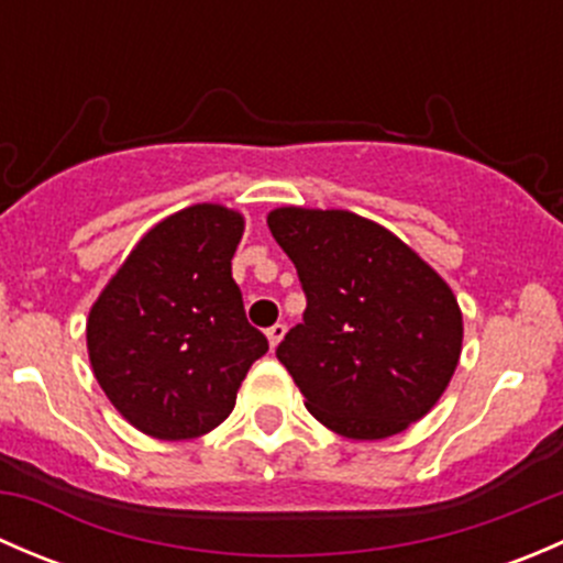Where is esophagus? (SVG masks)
Instances as JSON below:
<instances>
[{
	"label": "esophagus",
	"mask_w": 563,
	"mask_h": 563,
	"mask_svg": "<svg viewBox=\"0 0 563 563\" xmlns=\"http://www.w3.org/2000/svg\"><path fill=\"white\" fill-rule=\"evenodd\" d=\"M266 338H269V345L272 349H277V343H280L283 338H286V323H272L269 329H266Z\"/></svg>",
	"instance_id": "34e87169"
}]
</instances>
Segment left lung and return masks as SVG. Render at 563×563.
Instances as JSON below:
<instances>
[{"instance_id": "8db88e82", "label": "left lung", "mask_w": 563, "mask_h": 563, "mask_svg": "<svg viewBox=\"0 0 563 563\" xmlns=\"http://www.w3.org/2000/svg\"><path fill=\"white\" fill-rule=\"evenodd\" d=\"M308 308L277 360L321 424L356 441L402 433L435 406L463 343L452 288L391 231L343 209L266 218Z\"/></svg>"}]
</instances>
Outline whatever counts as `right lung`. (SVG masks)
<instances>
[{
	"instance_id": "add662e5",
	"label": "right lung",
	"mask_w": 563,
	"mask_h": 563,
	"mask_svg": "<svg viewBox=\"0 0 563 563\" xmlns=\"http://www.w3.org/2000/svg\"><path fill=\"white\" fill-rule=\"evenodd\" d=\"M245 220L196 203L157 223L92 305L89 362L108 400L152 439H198L269 351L250 327L231 258Z\"/></svg>"
}]
</instances>
